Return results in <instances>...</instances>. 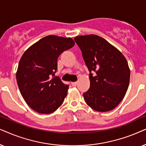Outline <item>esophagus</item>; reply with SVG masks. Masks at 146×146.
Wrapping results in <instances>:
<instances>
[{
    "label": "esophagus",
    "instance_id": "1",
    "mask_svg": "<svg viewBox=\"0 0 146 146\" xmlns=\"http://www.w3.org/2000/svg\"><path fill=\"white\" fill-rule=\"evenodd\" d=\"M71 84L73 86H76V85L78 84V82H77V81H75V82H72Z\"/></svg>",
    "mask_w": 146,
    "mask_h": 146
}]
</instances>
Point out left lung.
<instances>
[{
  "instance_id": "1",
  "label": "left lung",
  "mask_w": 146,
  "mask_h": 146,
  "mask_svg": "<svg viewBox=\"0 0 146 146\" xmlns=\"http://www.w3.org/2000/svg\"><path fill=\"white\" fill-rule=\"evenodd\" d=\"M74 40L89 71L90 87L83 94L85 102L97 111L113 110L123 99L129 86L130 70L127 60L117 48L100 36H78Z\"/></svg>"
}]
</instances>
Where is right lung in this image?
<instances>
[{"label":"right lung","instance_id":"right-lung-1","mask_svg":"<svg viewBox=\"0 0 146 146\" xmlns=\"http://www.w3.org/2000/svg\"><path fill=\"white\" fill-rule=\"evenodd\" d=\"M74 45L71 38L48 35L23 53L16 73L17 81L23 99L32 110L48 114L63 104L69 85L54 76L59 56Z\"/></svg>","mask_w":146,"mask_h":146}]
</instances>
